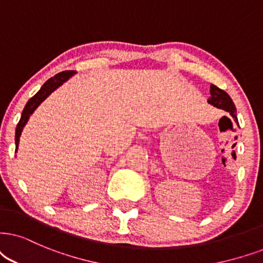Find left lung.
<instances>
[{
    "mask_svg": "<svg viewBox=\"0 0 263 263\" xmlns=\"http://www.w3.org/2000/svg\"><path fill=\"white\" fill-rule=\"evenodd\" d=\"M210 95H211V97L208 99V102L216 108L223 109V110L228 111L229 114L232 115V118L234 119L235 122L238 124L237 109H235L234 103H233V101H232V98L228 96V93L224 92L223 89L218 88L217 86L211 85L210 86Z\"/></svg>",
    "mask_w": 263,
    "mask_h": 263,
    "instance_id": "8db88e82",
    "label": "left lung"
}]
</instances>
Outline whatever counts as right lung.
<instances>
[{"mask_svg":"<svg viewBox=\"0 0 263 263\" xmlns=\"http://www.w3.org/2000/svg\"><path fill=\"white\" fill-rule=\"evenodd\" d=\"M74 74H75V71L66 70V71H62V72H59V74L54 75L53 78L48 79L47 81L42 85V87L40 88V91L36 93L34 97H31L29 99V102L26 103L24 110H23V112H22L21 120H19L18 125H16V128H15V152L18 151L19 138H21L22 131H23V128H24V126L26 125V122H28L30 115L35 111V109L37 108L39 105L41 104V103L45 101V99L47 98L53 91H54V89H57L59 86H62L65 81H68V80L70 79Z\"/></svg>","mask_w":263,"mask_h":263,"instance_id":"1","label":"right lung"}]
</instances>
